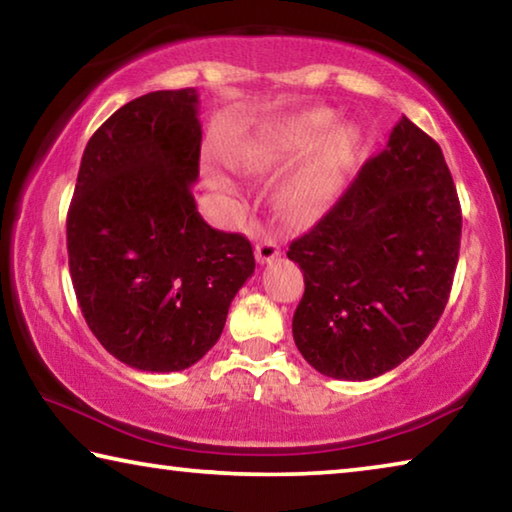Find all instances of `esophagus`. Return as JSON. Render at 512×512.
Masks as SVG:
<instances>
[{
    "label": "esophagus",
    "mask_w": 512,
    "mask_h": 512,
    "mask_svg": "<svg viewBox=\"0 0 512 512\" xmlns=\"http://www.w3.org/2000/svg\"><path fill=\"white\" fill-rule=\"evenodd\" d=\"M255 257L259 264H268L273 262L275 257H280V246H277V241L271 237H264L259 244L255 246Z\"/></svg>",
    "instance_id": "esophagus-1"
}]
</instances>
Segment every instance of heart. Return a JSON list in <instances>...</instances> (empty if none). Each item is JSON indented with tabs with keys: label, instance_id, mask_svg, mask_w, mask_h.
I'll return each mask as SVG.
<instances>
[{
	"label": "heart",
	"instance_id": "1",
	"mask_svg": "<svg viewBox=\"0 0 512 512\" xmlns=\"http://www.w3.org/2000/svg\"><path fill=\"white\" fill-rule=\"evenodd\" d=\"M332 110H311L284 124L264 128L241 149L239 162L248 171H273L302 160L280 187V201L298 219H316L339 192L345 171L357 153L359 133L350 126L334 131ZM210 183L230 194L232 180L223 171H210Z\"/></svg>",
	"mask_w": 512,
	"mask_h": 512
}]
</instances>
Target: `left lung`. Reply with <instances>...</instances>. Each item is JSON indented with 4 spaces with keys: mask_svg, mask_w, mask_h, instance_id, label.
Listing matches in <instances>:
<instances>
[{
    "mask_svg": "<svg viewBox=\"0 0 512 512\" xmlns=\"http://www.w3.org/2000/svg\"><path fill=\"white\" fill-rule=\"evenodd\" d=\"M461 203L440 146L402 117L287 257L305 273L293 341L309 366L363 381L400 366L443 316Z\"/></svg>",
    "mask_w": 512,
    "mask_h": 512,
    "instance_id": "8db88e82",
    "label": "left lung"
}]
</instances>
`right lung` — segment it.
I'll use <instances>...</instances> for the list:
<instances>
[{
    "label": "right lung",
    "mask_w": 512,
    "mask_h": 512,
    "mask_svg": "<svg viewBox=\"0 0 512 512\" xmlns=\"http://www.w3.org/2000/svg\"><path fill=\"white\" fill-rule=\"evenodd\" d=\"M198 92H149L103 121L67 212L69 273L92 334L146 372L194 366L255 271L244 235L196 210Z\"/></svg>",
    "instance_id": "add662e5"
}]
</instances>
